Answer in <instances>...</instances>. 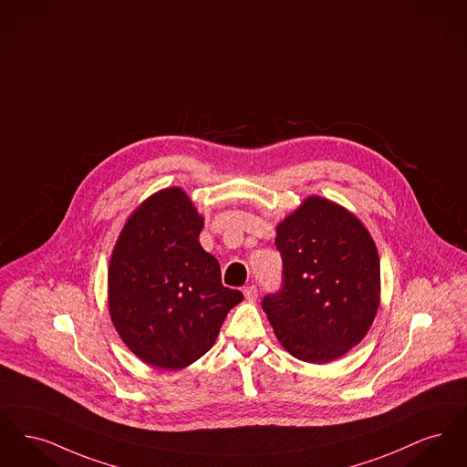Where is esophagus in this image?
I'll use <instances>...</instances> for the list:
<instances>
[{"mask_svg":"<svg viewBox=\"0 0 467 467\" xmlns=\"http://www.w3.org/2000/svg\"><path fill=\"white\" fill-rule=\"evenodd\" d=\"M244 296L249 304H254L258 300V289L254 285H247V287H244Z\"/></svg>","mask_w":467,"mask_h":467,"instance_id":"34e87169","label":"esophagus"}]
</instances>
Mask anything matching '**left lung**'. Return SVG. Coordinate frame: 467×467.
<instances>
[{"instance_id":"1","label":"left lung","mask_w":467,"mask_h":467,"mask_svg":"<svg viewBox=\"0 0 467 467\" xmlns=\"http://www.w3.org/2000/svg\"><path fill=\"white\" fill-rule=\"evenodd\" d=\"M285 285L262 306L285 350L325 365L359 344L380 305L379 251L363 222L310 195L275 230Z\"/></svg>"}]
</instances>
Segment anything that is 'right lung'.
<instances>
[{"label":"right lung","instance_id":"right-lung-1","mask_svg":"<svg viewBox=\"0 0 467 467\" xmlns=\"http://www.w3.org/2000/svg\"><path fill=\"white\" fill-rule=\"evenodd\" d=\"M203 216L180 186L142 201L111 251L109 317L142 363L182 369L214 345L243 293L222 285L218 260L199 243Z\"/></svg>","mask_w":467,"mask_h":467}]
</instances>
